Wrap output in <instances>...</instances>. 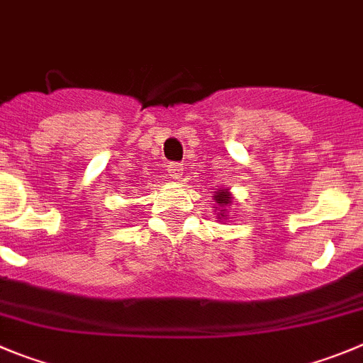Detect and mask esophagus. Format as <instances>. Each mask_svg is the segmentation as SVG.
I'll return each instance as SVG.
<instances>
[{"label":"esophagus","mask_w":363,"mask_h":363,"mask_svg":"<svg viewBox=\"0 0 363 363\" xmlns=\"http://www.w3.org/2000/svg\"><path fill=\"white\" fill-rule=\"evenodd\" d=\"M167 171H169V174L172 176V178H179V174H182V171H184V164H178V162H171V164L167 165Z\"/></svg>","instance_id":"obj_1"}]
</instances>
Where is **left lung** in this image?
Here are the masks:
<instances>
[{"instance_id":"left-lung-1","label":"left lung","mask_w":363,"mask_h":363,"mask_svg":"<svg viewBox=\"0 0 363 363\" xmlns=\"http://www.w3.org/2000/svg\"><path fill=\"white\" fill-rule=\"evenodd\" d=\"M216 203L218 205H227V203H230V199H228V192H218V196H216Z\"/></svg>"}]
</instances>
